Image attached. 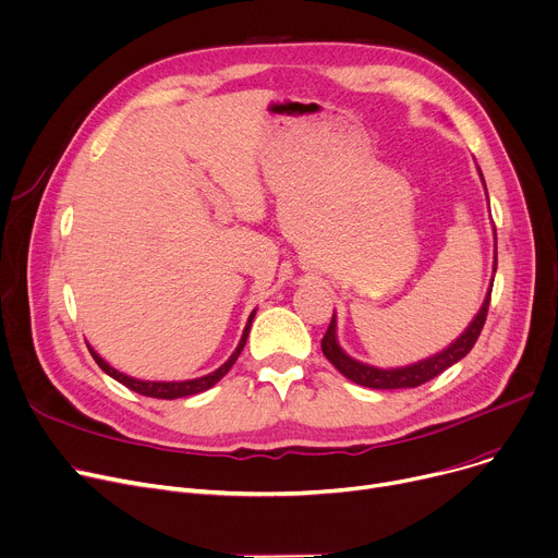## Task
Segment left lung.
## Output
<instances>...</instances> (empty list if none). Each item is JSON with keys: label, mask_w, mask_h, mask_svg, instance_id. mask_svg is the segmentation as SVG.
<instances>
[{"label": "left lung", "mask_w": 558, "mask_h": 558, "mask_svg": "<svg viewBox=\"0 0 558 558\" xmlns=\"http://www.w3.org/2000/svg\"><path fill=\"white\" fill-rule=\"evenodd\" d=\"M477 174L482 179V185H485V177H482L480 168H477ZM485 191H487V185H485ZM496 265H498V248H496V255H494V274H496ZM492 287H494V276H492V282H489L485 301H482V307L477 310L473 320L464 327V331L460 333V337L453 343H449L444 350H439V352H435V354H430V356H426L422 361H415L411 365H401V367H377V365H369V363L352 359L341 348V343H339L337 312H333L331 323H329L325 337H323V343H320L323 354L327 356V361L333 367L339 369L343 377H348L350 381H354L359 386L375 388V390L417 388V386L435 379L437 375H441L444 369H449L451 365H456L458 361H462L471 352V348L475 345V341L480 337L482 325H485V318H487L489 299H492Z\"/></svg>", "instance_id": "obj_1"}]
</instances>
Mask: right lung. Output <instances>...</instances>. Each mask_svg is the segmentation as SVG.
Here are the masks:
<instances>
[{"label": "right lung", "mask_w": 558, "mask_h": 558, "mask_svg": "<svg viewBox=\"0 0 558 558\" xmlns=\"http://www.w3.org/2000/svg\"><path fill=\"white\" fill-rule=\"evenodd\" d=\"M255 312H257V310L251 312V316H248V320H246V325H244V331H242V339H240L235 352L229 356V361H225L217 369H213V373H208V375H204V377H197V379H183V381H150V379H136V377H130V375L121 373V369H117L114 365H109L92 345H87V348H89L94 361L98 363V367L102 369L105 375H109L111 379H117L119 384H123L125 388H130V390H134V392H138V395L155 397V399L191 397V395H197V392H204V390L213 388V386L233 367V363L238 361L240 352H242L244 345H246V339H248V331H251V323H253Z\"/></svg>", "instance_id": "obj_1"}]
</instances>
